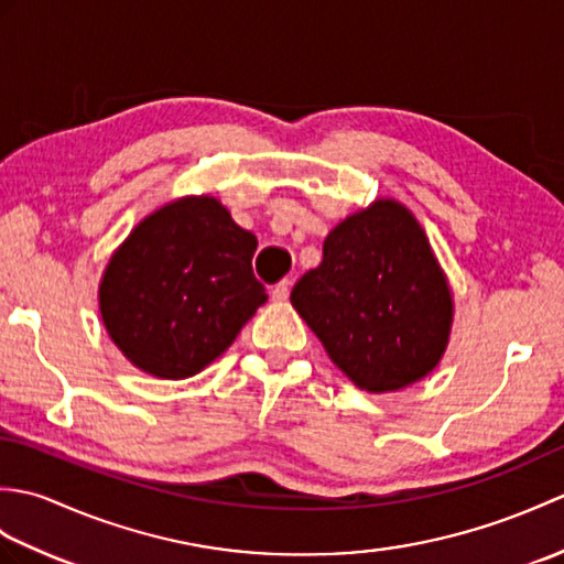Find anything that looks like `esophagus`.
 Wrapping results in <instances>:
<instances>
[{
	"mask_svg": "<svg viewBox=\"0 0 564 564\" xmlns=\"http://www.w3.org/2000/svg\"><path fill=\"white\" fill-rule=\"evenodd\" d=\"M289 293H291V281L289 279H283V281H279L271 289V295H273V301H279V303H283L285 297H289Z\"/></svg>",
	"mask_w": 564,
	"mask_h": 564,
	"instance_id": "34e87169",
	"label": "esophagus"
}]
</instances>
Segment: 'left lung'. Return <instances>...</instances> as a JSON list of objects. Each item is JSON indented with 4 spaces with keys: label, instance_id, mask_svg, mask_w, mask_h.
Masks as SVG:
<instances>
[{
    "label": "left lung",
    "instance_id": "left-lung-1",
    "mask_svg": "<svg viewBox=\"0 0 564 564\" xmlns=\"http://www.w3.org/2000/svg\"><path fill=\"white\" fill-rule=\"evenodd\" d=\"M322 254L291 303L332 361L368 392L431 373L448 344L453 301L414 215L378 200L334 227Z\"/></svg>",
    "mask_w": 564,
    "mask_h": 564
}]
</instances>
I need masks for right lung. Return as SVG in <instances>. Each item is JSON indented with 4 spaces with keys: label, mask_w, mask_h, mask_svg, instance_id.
Here are the masks:
<instances>
[{
    "label": "right lung",
    "mask_w": 564,
    "mask_h": 564,
    "mask_svg": "<svg viewBox=\"0 0 564 564\" xmlns=\"http://www.w3.org/2000/svg\"><path fill=\"white\" fill-rule=\"evenodd\" d=\"M257 237L210 196L182 198L142 220L106 267L104 325L150 376H196L267 303L251 271Z\"/></svg>",
    "instance_id": "obj_1"
}]
</instances>
